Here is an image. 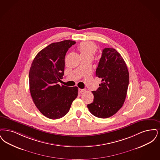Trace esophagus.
Instances as JSON below:
<instances>
[{"label":"esophagus","mask_w":160,"mask_h":160,"mask_svg":"<svg viewBox=\"0 0 160 160\" xmlns=\"http://www.w3.org/2000/svg\"><path fill=\"white\" fill-rule=\"evenodd\" d=\"M79 92H81V93H82V92H85V89H81V88H79Z\"/></svg>","instance_id":"1"}]
</instances>
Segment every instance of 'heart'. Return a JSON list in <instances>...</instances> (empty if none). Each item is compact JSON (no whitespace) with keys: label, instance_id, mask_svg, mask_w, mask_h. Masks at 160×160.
<instances>
[{"label":"heart","instance_id":"b5f03b06","mask_svg":"<svg viewBox=\"0 0 160 160\" xmlns=\"http://www.w3.org/2000/svg\"><path fill=\"white\" fill-rule=\"evenodd\" d=\"M78 49L82 58L86 57H92L97 52L98 47L92 42H83L80 43Z\"/></svg>","mask_w":160,"mask_h":160}]
</instances>
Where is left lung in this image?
Listing matches in <instances>:
<instances>
[{
    "label": "left lung",
    "mask_w": 160,
    "mask_h": 160,
    "mask_svg": "<svg viewBox=\"0 0 160 160\" xmlns=\"http://www.w3.org/2000/svg\"><path fill=\"white\" fill-rule=\"evenodd\" d=\"M96 76L102 79V83L97 90L92 91L94 100L87 107L96 117H111L122 108L129 83L127 65L116 49H103Z\"/></svg>",
    "instance_id": "1"
}]
</instances>
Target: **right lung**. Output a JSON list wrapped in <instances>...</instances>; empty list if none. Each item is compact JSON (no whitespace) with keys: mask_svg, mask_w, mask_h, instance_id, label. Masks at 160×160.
Listing matches in <instances>:
<instances>
[{"mask_svg":"<svg viewBox=\"0 0 160 160\" xmlns=\"http://www.w3.org/2000/svg\"><path fill=\"white\" fill-rule=\"evenodd\" d=\"M75 43L70 40L52 43L38 52L32 63L29 71L31 96L39 111L49 119L66 115L78 96L77 87L58 84L64 75L66 54Z\"/></svg>","mask_w":160,"mask_h":160,"instance_id":"add662e5","label":"right lung"}]
</instances>
